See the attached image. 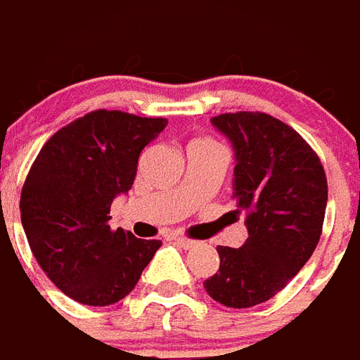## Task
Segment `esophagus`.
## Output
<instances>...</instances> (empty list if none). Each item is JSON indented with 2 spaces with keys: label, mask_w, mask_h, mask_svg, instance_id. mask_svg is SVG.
Returning <instances> with one entry per match:
<instances>
[{
  "label": "esophagus",
  "mask_w": 360,
  "mask_h": 360,
  "mask_svg": "<svg viewBox=\"0 0 360 360\" xmlns=\"http://www.w3.org/2000/svg\"><path fill=\"white\" fill-rule=\"evenodd\" d=\"M174 242L178 244V246H182L184 250H190L193 248L195 244H198V240H192V238H184V236H176Z\"/></svg>",
  "instance_id": "34e87169"
}]
</instances>
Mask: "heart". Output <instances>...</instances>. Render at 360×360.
I'll use <instances>...</instances> for the list:
<instances>
[{
	"instance_id": "b5f03b06",
	"label": "heart",
	"mask_w": 360,
	"mask_h": 360,
	"mask_svg": "<svg viewBox=\"0 0 360 360\" xmlns=\"http://www.w3.org/2000/svg\"><path fill=\"white\" fill-rule=\"evenodd\" d=\"M205 141H211V139H207V137H198V139H193L192 143L190 145H198V143H205Z\"/></svg>"
}]
</instances>
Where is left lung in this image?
<instances>
[{
  "label": "left lung",
  "instance_id": "1",
  "mask_svg": "<svg viewBox=\"0 0 360 360\" xmlns=\"http://www.w3.org/2000/svg\"><path fill=\"white\" fill-rule=\"evenodd\" d=\"M211 122L234 147V198L248 215V238L217 248L221 266L203 287L229 308L256 307L287 287L318 246L328 180L314 149L281 120L226 112Z\"/></svg>",
  "mask_w": 360,
  "mask_h": 360
}]
</instances>
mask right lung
Returning <instances> with one entry per match:
<instances>
[{"mask_svg":"<svg viewBox=\"0 0 360 360\" xmlns=\"http://www.w3.org/2000/svg\"><path fill=\"white\" fill-rule=\"evenodd\" d=\"M168 124L122 110H93L40 149L21 192L27 240L50 281L89 307L127 297L160 240L110 229V205L135 180L143 147Z\"/></svg>","mask_w":360,"mask_h":360,"instance_id":"obj_1","label":"right lung"}]
</instances>
